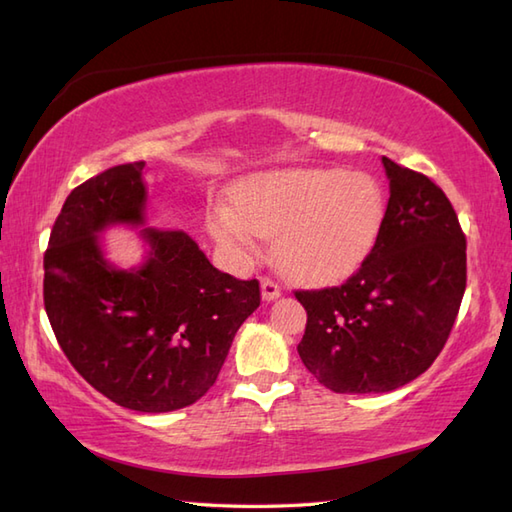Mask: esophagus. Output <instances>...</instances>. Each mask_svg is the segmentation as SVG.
Returning a JSON list of instances; mask_svg holds the SVG:
<instances>
[{"mask_svg": "<svg viewBox=\"0 0 512 512\" xmlns=\"http://www.w3.org/2000/svg\"><path fill=\"white\" fill-rule=\"evenodd\" d=\"M279 295H281V286L277 284V281L264 277L262 279V297H264V301H273Z\"/></svg>", "mask_w": 512, "mask_h": 512, "instance_id": "esophagus-1", "label": "esophagus"}]
</instances>
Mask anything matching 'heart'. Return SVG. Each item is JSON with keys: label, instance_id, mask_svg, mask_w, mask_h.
Masks as SVG:
<instances>
[{"label": "heart", "instance_id": "heart-1", "mask_svg": "<svg viewBox=\"0 0 512 512\" xmlns=\"http://www.w3.org/2000/svg\"><path fill=\"white\" fill-rule=\"evenodd\" d=\"M230 206L206 217L211 235L239 255L257 235H277V259L308 284L336 281L363 264L385 222V193L363 171L292 169L262 173L231 191Z\"/></svg>", "mask_w": 512, "mask_h": 512}]
</instances>
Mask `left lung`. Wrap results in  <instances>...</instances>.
<instances>
[{
	"instance_id": "obj_1",
	"label": "left lung",
	"mask_w": 512,
	"mask_h": 512,
	"mask_svg": "<svg viewBox=\"0 0 512 512\" xmlns=\"http://www.w3.org/2000/svg\"><path fill=\"white\" fill-rule=\"evenodd\" d=\"M383 167L389 202L372 253L341 286L295 290L308 312L297 352L336 394H383L427 372L466 288V237L447 195L424 173Z\"/></svg>"
}]
</instances>
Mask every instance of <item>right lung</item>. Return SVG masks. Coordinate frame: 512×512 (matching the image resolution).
Returning a JSON list of instances; mask_svg holds the SVG:
<instances>
[{
  "instance_id": "right-lung-1",
  "label": "right lung",
  "mask_w": 512,
  "mask_h": 512,
  "mask_svg": "<svg viewBox=\"0 0 512 512\" xmlns=\"http://www.w3.org/2000/svg\"><path fill=\"white\" fill-rule=\"evenodd\" d=\"M145 162L107 169L65 200L43 255V306L72 367L116 405H193L213 387L235 332L259 308V281L217 270L184 231L145 228V264L103 257L112 224L145 222Z\"/></svg>"
}]
</instances>
